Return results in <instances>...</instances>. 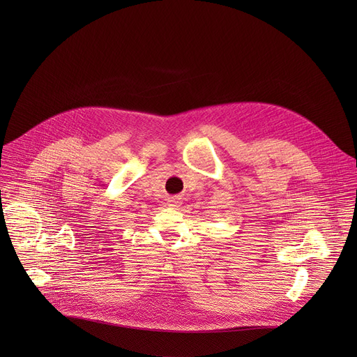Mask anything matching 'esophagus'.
Returning <instances> with one entry per match:
<instances>
[{"instance_id":"34e87169","label":"esophagus","mask_w":357,"mask_h":357,"mask_svg":"<svg viewBox=\"0 0 357 357\" xmlns=\"http://www.w3.org/2000/svg\"><path fill=\"white\" fill-rule=\"evenodd\" d=\"M167 205L171 208H178V207H181V204H182V201H181V198L179 197H171L167 199Z\"/></svg>"}]
</instances>
